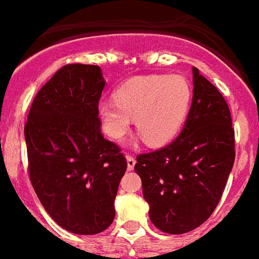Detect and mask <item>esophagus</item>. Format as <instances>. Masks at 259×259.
Masks as SVG:
<instances>
[{
    "mask_svg": "<svg viewBox=\"0 0 259 259\" xmlns=\"http://www.w3.org/2000/svg\"><path fill=\"white\" fill-rule=\"evenodd\" d=\"M135 164H136L135 158H134V156H131V155H127V168H128V171L134 169Z\"/></svg>",
    "mask_w": 259,
    "mask_h": 259,
    "instance_id": "1",
    "label": "esophagus"
}]
</instances>
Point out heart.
I'll list each match as a JSON object with an SVG mask.
<instances>
[{
    "label": "heart",
    "instance_id": "1",
    "mask_svg": "<svg viewBox=\"0 0 259 259\" xmlns=\"http://www.w3.org/2000/svg\"><path fill=\"white\" fill-rule=\"evenodd\" d=\"M192 91L183 76H140L120 87L115 99L97 105L101 127L120 140L135 119L136 131L151 146L169 142L185 123Z\"/></svg>",
    "mask_w": 259,
    "mask_h": 259
}]
</instances>
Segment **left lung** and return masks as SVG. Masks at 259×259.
I'll return each mask as SVG.
<instances>
[{"label":"left lung","mask_w":259,"mask_h":259,"mask_svg":"<svg viewBox=\"0 0 259 259\" xmlns=\"http://www.w3.org/2000/svg\"><path fill=\"white\" fill-rule=\"evenodd\" d=\"M192 82L191 108L179 136L136 158L151 222L168 234H185L210 218L235 159L226 100L195 67Z\"/></svg>","instance_id":"left-lung-1"}]
</instances>
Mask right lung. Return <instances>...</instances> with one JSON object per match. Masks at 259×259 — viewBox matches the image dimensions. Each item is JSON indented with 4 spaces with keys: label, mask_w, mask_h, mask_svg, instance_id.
<instances>
[{
    "label": "right lung",
    "mask_w": 259,
    "mask_h": 259,
    "mask_svg": "<svg viewBox=\"0 0 259 259\" xmlns=\"http://www.w3.org/2000/svg\"><path fill=\"white\" fill-rule=\"evenodd\" d=\"M100 67L68 64L32 103L25 124L29 178L41 204L65 230L99 234L113 222L127 160L104 139L97 105Z\"/></svg>",
    "instance_id": "add662e5"
}]
</instances>
